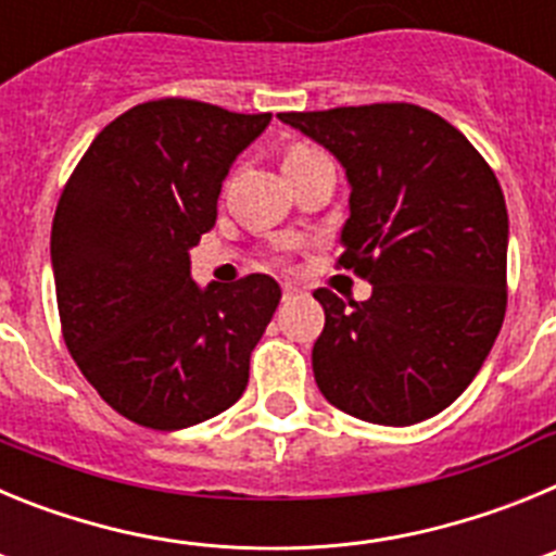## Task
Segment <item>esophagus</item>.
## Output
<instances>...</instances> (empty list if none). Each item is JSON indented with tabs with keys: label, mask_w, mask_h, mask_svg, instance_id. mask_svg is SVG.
I'll return each instance as SVG.
<instances>
[{
	"label": "esophagus",
	"mask_w": 556,
	"mask_h": 556,
	"mask_svg": "<svg viewBox=\"0 0 556 556\" xmlns=\"http://www.w3.org/2000/svg\"><path fill=\"white\" fill-rule=\"evenodd\" d=\"M294 292H298V287H292V283H283V301L294 298Z\"/></svg>",
	"instance_id": "esophagus-1"
}]
</instances>
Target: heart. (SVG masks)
<instances>
[{
  "mask_svg": "<svg viewBox=\"0 0 556 556\" xmlns=\"http://www.w3.org/2000/svg\"><path fill=\"white\" fill-rule=\"evenodd\" d=\"M314 150H308V147H294L292 152H289L287 159H283V164H287V161H298V159H306V155H312Z\"/></svg>",
  "mask_w": 556,
  "mask_h": 556,
  "instance_id": "1",
  "label": "heart"
}]
</instances>
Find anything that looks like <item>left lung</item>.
<instances>
[{
	"mask_svg": "<svg viewBox=\"0 0 556 556\" xmlns=\"http://www.w3.org/2000/svg\"><path fill=\"white\" fill-rule=\"evenodd\" d=\"M278 119L345 169L339 267L372 283L362 303L314 292L326 308L314 381L367 424L434 417L481 370L507 312L509 219L493 169L454 125L409 102Z\"/></svg>",
	"mask_w": 556,
	"mask_h": 556,
	"instance_id": "8db88e82",
	"label": "left lung"
}]
</instances>
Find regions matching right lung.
<instances>
[{
    "mask_svg": "<svg viewBox=\"0 0 556 556\" xmlns=\"http://www.w3.org/2000/svg\"><path fill=\"white\" fill-rule=\"evenodd\" d=\"M269 119L175 97L144 102L91 141L63 189L52 219L63 339L88 384L132 424L189 429L248 387L281 287L255 273L200 289L189 250L214 228L225 175Z\"/></svg>",
    "mask_w": 556,
    "mask_h": 556,
    "instance_id": "add662e5",
    "label": "right lung"
}]
</instances>
